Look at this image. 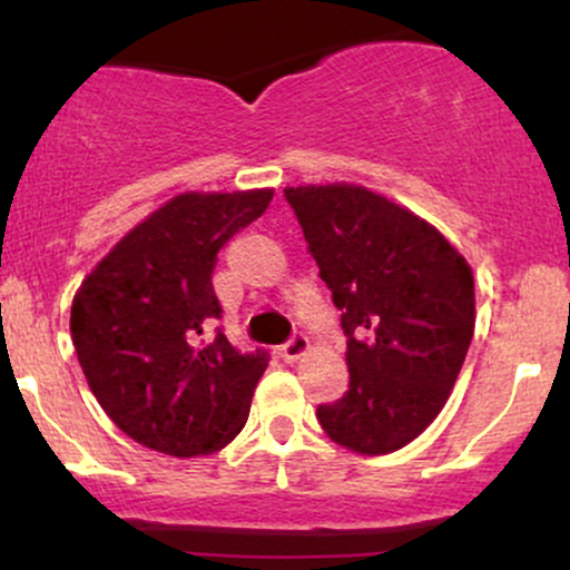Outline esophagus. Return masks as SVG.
<instances>
[{"label": "esophagus", "mask_w": 570, "mask_h": 570, "mask_svg": "<svg viewBox=\"0 0 570 570\" xmlns=\"http://www.w3.org/2000/svg\"><path fill=\"white\" fill-rule=\"evenodd\" d=\"M307 348H311V340H307L305 332H294V335L281 345V353H284L286 362H297L299 356H305Z\"/></svg>", "instance_id": "obj_1"}]
</instances>
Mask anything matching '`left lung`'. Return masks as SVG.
<instances>
[{"mask_svg":"<svg viewBox=\"0 0 570 570\" xmlns=\"http://www.w3.org/2000/svg\"><path fill=\"white\" fill-rule=\"evenodd\" d=\"M348 337L351 383L316 417L353 453H394L440 415L474 335L466 259L407 208L353 185L286 187Z\"/></svg>","mask_w":570,"mask_h":570,"instance_id":"1","label":"left lung"}]
</instances>
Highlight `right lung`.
I'll use <instances>...</instances> for the list:
<instances>
[{"instance_id":"obj_1","label":"right lung","mask_w":570,"mask_h":570,"mask_svg":"<svg viewBox=\"0 0 570 570\" xmlns=\"http://www.w3.org/2000/svg\"><path fill=\"white\" fill-rule=\"evenodd\" d=\"M273 189L176 195L136 225L71 303V340L104 412L158 453H217L244 429L271 362L222 326L219 248L271 206Z\"/></svg>"}]
</instances>
